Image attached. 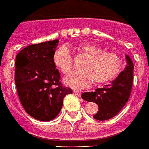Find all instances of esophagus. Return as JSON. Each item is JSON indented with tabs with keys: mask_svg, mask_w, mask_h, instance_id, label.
Listing matches in <instances>:
<instances>
[{
	"mask_svg": "<svg viewBox=\"0 0 149 149\" xmlns=\"http://www.w3.org/2000/svg\"><path fill=\"white\" fill-rule=\"evenodd\" d=\"M73 93L75 95H77V96H79V97L81 96V93H80L79 91H73Z\"/></svg>",
	"mask_w": 149,
	"mask_h": 149,
	"instance_id": "esophagus-1",
	"label": "esophagus"
}]
</instances>
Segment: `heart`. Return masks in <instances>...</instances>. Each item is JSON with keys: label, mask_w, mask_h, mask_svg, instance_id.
<instances>
[{"label": "heart", "mask_w": 149, "mask_h": 149, "mask_svg": "<svg viewBox=\"0 0 149 149\" xmlns=\"http://www.w3.org/2000/svg\"><path fill=\"white\" fill-rule=\"evenodd\" d=\"M89 57L83 66V70H78L66 77L65 83L74 89H83L95 82L104 83L114 79L123 69L122 57L115 52H104V49L94 44H84L79 47ZM54 62L64 74L72 71L73 58L68 47L60 46L54 54Z\"/></svg>", "instance_id": "1"}]
</instances>
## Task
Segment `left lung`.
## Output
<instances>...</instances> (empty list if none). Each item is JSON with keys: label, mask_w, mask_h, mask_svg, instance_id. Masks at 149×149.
<instances>
[{"label": "left lung", "mask_w": 149, "mask_h": 149, "mask_svg": "<svg viewBox=\"0 0 149 149\" xmlns=\"http://www.w3.org/2000/svg\"><path fill=\"white\" fill-rule=\"evenodd\" d=\"M126 62L124 70L110 84L82 95L84 100L98 104L99 111L93 116L95 120H107L116 116L129 99L133 83L134 66L128 55H126Z\"/></svg>", "instance_id": "left-lung-1"}]
</instances>
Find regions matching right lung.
Listing matches in <instances>:
<instances>
[{
  "label": "right lung",
  "instance_id": "obj_1",
  "mask_svg": "<svg viewBox=\"0 0 149 149\" xmlns=\"http://www.w3.org/2000/svg\"><path fill=\"white\" fill-rule=\"evenodd\" d=\"M58 40L33 44L16 56L15 83L19 100L30 116L41 121L54 120L63 99L72 90L63 86L54 54Z\"/></svg>",
  "mask_w": 149,
  "mask_h": 149
}]
</instances>
